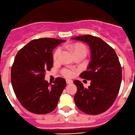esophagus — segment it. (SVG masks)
<instances>
[{
    "instance_id": "1",
    "label": "esophagus",
    "mask_w": 135,
    "mask_h": 135,
    "mask_svg": "<svg viewBox=\"0 0 135 135\" xmlns=\"http://www.w3.org/2000/svg\"><path fill=\"white\" fill-rule=\"evenodd\" d=\"M66 84H72V83H73V80H69V79H67V80H66Z\"/></svg>"
}]
</instances>
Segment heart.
<instances>
[{
    "label": "heart",
    "instance_id": "obj_1",
    "mask_svg": "<svg viewBox=\"0 0 135 135\" xmlns=\"http://www.w3.org/2000/svg\"><path fill=\"white\" fill-rule=\"evenodd\" d=\"M70 49L72 51L74 52V55H78V54H84L86 55L87 54V48L84 45L80 44H75L70 45ZM62 48L61 47H58L55 50V53L54 54V61H57L59 59V57L61 55ZM76 73V70L73 69H70V68H65L62 70V75L66 78H71L74 76Z\"/></svg>",
    "mask_w": 135,
    "mask_h": 135
}]
</instances>
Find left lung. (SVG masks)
Returning a JSON list of instances; mask_svg holds the SVG:
<instances>
[{
  "label": "left lung",
  "instance_id": "8db88e82",
  "mask_svg": "<svg viewBox=\"0 0 135 135\" xmlns=\"http://www.w3.org/2000/svg\"><path fill=\"white\" fill-rule=\"evenodd\" d=\"M72 39L88 44L91 50V61L87 70L80 76L91 80L85 88L79 80H74L77 92L76 105L83 112L90 115L101 114L112 105L120 88L122 79L121 65L115 51L101 38L91 35Z\"/></svg>",
  "mask_w": 135,
  "mask_h": 135
}]
</instances>
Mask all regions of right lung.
Here are the masks:
<instances>
[{"label":"right lung","instance_id":"1","mask_svg":"<svg viewBox=\"0 0 135 135\" xmlns=\"http://www.w3.org/2000/svg\"><path fill=\"white\" fill-rule=\"evenodd\" d=\"M65 41L51 38L33 40L16 55L11 82L17 99L28 111L46 114L56 108L66 81L57 78L51 85L44 78L46 70L53 66V50Z\"/></svg>","mask_w":135,"mask_h":135}]
</instances>
